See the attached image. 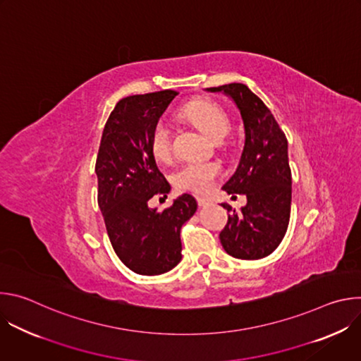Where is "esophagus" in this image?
I'll return each instance as SVG.
<instances>
[{
    "label": "esophagus",
    "mask_w": 361,
    "mask_h": 361,
    "mask_svg": "<svg viewBox=\"0 0 361 361\" xmlns=\"http://www.w3.org/2000/svg\"><path fill=\"white\" fill-rule=\"evenodd\" d=\"M197 202L200 207H204V205H209L212 202L210 198H205V197H197Z\"/></svg>",
    "instance_id": "1"
}]
</instances>
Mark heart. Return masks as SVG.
<instances>
[{
    "label": "heart",
    "mask_w": 361,
    "mask_h": 361,
    "mask_svg": "<svg viewBox=\"0 0 361 361\" xmlns=\"http://www.w3.org/2000/svg\"><path fill=\"white\" fill-rule=\"evenodd\" d=\"M181 114L197 128L214 140H223L230 131L227 113L214 101L194 99L181 110ZM152 156L159 161H169L171 157V131L166 121H159L149 138ZM221 173V167L214 161H188L173 173V184L178 190L192 192H207Z\"/></svg>",
    "instance_id": "1"
}]
</instances>
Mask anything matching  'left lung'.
<instances>
[{
  "mask_svg": "<svg viewBox=\"0 0 361 361\" xmlns=\"http://www.w3.org/2000/svg\"><path fill=\"white\" fill-rule=\"evenodd\" d=\"M224 92L240 110L245 141L238 167L223 190L235 197L245 194L247 204L230 213L220 241L227 254L241 260L270 255L286 235L291 210V170L287 138L264 102L247 85L231 82L207 88Z\"/></svg>",
  "mask_w": 361,
  "mask_h": 361,
  "instance_id": "obj_1",
  "label": "left lung"
}]
</instances>
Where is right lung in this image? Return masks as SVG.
<instances>
[{"mask_svg":"<svg viewBox=\"0 0 361 361\" xmlns=\"http://www.w3.org/2000/svg\"><path fill=\"white\" fill-rule=\"evenodd\" d=\"M177 91L130 95L111 111L95 163L98 205L118 259L134 273L159 276L181 262L180 231L197 212L190 194L163 212L148 200L171 190L154 159L149 138Z\"/></svg>","mask_w":361,"mask_h":361,"instance_id":"right-lung-1","label":"right lung"}]
</instances>
